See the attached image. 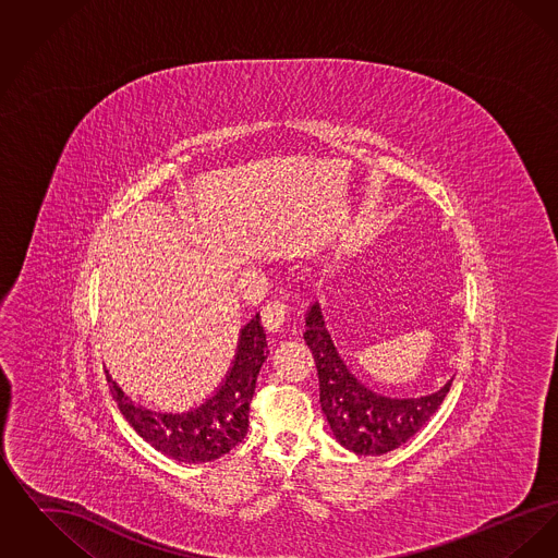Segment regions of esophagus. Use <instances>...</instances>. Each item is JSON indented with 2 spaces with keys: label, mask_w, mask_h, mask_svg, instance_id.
I'll return each instance as SVG.
<instances>
[{
  "label": "esophagus",
  "mask_w": 558,
  "mask_h": 558,
  "mask_svg": "<svg viewBox=\"0 0 558 558\" xmlns=\"http://www.w3.org/2000/svg\"><path fill=\"white\" fill-rule=\"evenodd\" d=\"M287 318H289V307L284 301H269L262 310V322L269 332L282 330Z\"/></svg>",
  "instance_id": "1"
}]
</instances>
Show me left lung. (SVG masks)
Instances as JSON below:
<instances>
[{
  "label": "left lung",
  "mask_w": 558,
  "mask_h": 558,
  "mask_svg": "<svg viewBox=\"0 0 558 558\" xmlns=\"http://www.w3.org/2000/svg\"><path fill=\"white\" fill-rule=\"evenodd\" d=\"M305 326L303 337L318 371L322 412L347 450L360 456H380L396 450L430 421L450 393L451 380L425 398L376 396L347 371L324 326L318 303L310 307Z\"/></svg>",
  "instance_id": "left-lung-1"
}]
</instances>
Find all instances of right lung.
<instances>
[{
	"instance_id": "obj_1",
	"label": "right lung",
	"mask_w": 558,
	"mask_h": 558,
	"mask_svg": "<svg viewBox=\"0 0 558 558\" xmlns=\"http://www.w3.org/2000/svg\"><path fill=\"white\" fill-rule=\"evenodd\" d=\"M267 353L266 332L257 314L240 332L239 353L221 389L187 414L144 410L125 398L110 376L108 387L121 414L155 450L178 462H211L230 453L244 439L257 374Z\"/></svg>"
}]
</instances>
